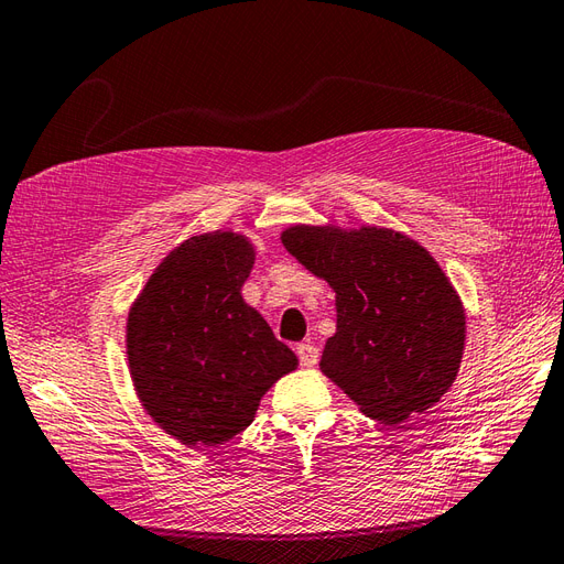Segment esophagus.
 I'll list each match as a JSON object with an SVG mask.
<instances>
[{
    "label": "esophagus",
    "instance_id": "34e87169",
    "mask_svg": "<svg viewBox=\"0 0 564 564\" xmlns=\"http://www.w3.org/2000/svg\"><path fill=\"white\" fill-rule=\"evenodd\" d=\"M297 358H300V362L305 365V368H314V365H317V360H319V350L314 348L312 344H300L297 346Z\"/></svg>",
    "mask_w": 564,
    "mask_h": 564
}]
</instances>
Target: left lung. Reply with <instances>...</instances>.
Listing matches in <instances>:
<instances>
[{
  "label": "left lung",
  "mask_w": 564,
  "mask_h": 564,
  "mask_svg": "<svg viewBox=\"0 0 564 564\" xmlns=\"http://www.w3.org/2000/svg\"><path fill=\"white\" fill-rule=\"evenodd\" d=\"M283 247L336 293V334L319 368L372 421L397 425L435 405L464 356L459 295L425 247L365 226H293Z\"/></svg>",
  "instance_id": "1"
}]
</instances>
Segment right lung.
I'll list each match as a JSON object with an SVG mask.
<instances>
[{"label": "right lung", "mask_w": 564, "mask_h": 564, "mask_svg": "<svg viewBox=\"0 0 564 564\" xmlns=\"http://www.w3.org/2000/svg\"><path fill=\"white\" fill-rule=\"evenodd\" d=\"M252 264L254 247L242 235H194L161 261L129 312L137 394L187 447L238 435L271 384L297 368L295 352L242 300Z\"/></svg>", "instance_id": "add662e5"}]
</instances>
